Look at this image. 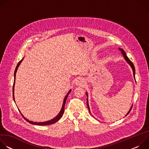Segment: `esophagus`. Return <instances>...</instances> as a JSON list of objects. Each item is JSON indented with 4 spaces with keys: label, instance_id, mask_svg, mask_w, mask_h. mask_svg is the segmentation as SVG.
Wrapping results in <instances>:
<instances>
[{
    "label": "esophagus",
    "instance_id": "1",
    "mask_svg": "<svg viewBox=\"0 0 149 149\" xmlns=\"http://www.w3.org/2000/svg\"><path fill=\"white\" fill-rule=\"evenodd\" d=\"M84 83H85V81H84V79H82L81 78H78L75 81V84L77 86H82L83 84H84Z\"/></svg>",
    "mask_w": 149,
    "mask_h": 149
}]
</instances>
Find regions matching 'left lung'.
Listing matches in <instances>:
<instances>
[{
    "mask_svg": "<svg viewBox=\"0 0 149 149\" xmlns=\"http://www.w3.org/2000/svg\"><path fill=\"white\" fill-rule=\"evenodd\" d=\"M119 49H120V51L122 52V54H123V56H124V58H125V61L128 62L129 64L130 65V66L132 67V69H133V75H134V78H135V68H134V64L133 63V62L129 59V58L127 57V55H126V54H125V52H124V51L123 50V49H120V48H119ZM87 94V93H86ZM87 106H88V110H89V111H90V108H89V105H88V99H87ZM132 107L130 109V111H129V113L127 114V115H128L129 114V113L130 112V111H131V110H132ZM126 115V116H127Z\"/></svg>",
    "mask_w": 149,
    "mask_h": 149,
    "instance_id": "1",
    "label": "left lung"
}]
</instances>
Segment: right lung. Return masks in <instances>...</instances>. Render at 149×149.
Instances as JSON below:
<instances>
[{
    "instance_id": "add662e5",
    "label": "right lung",
    "mask_w": 149,
    "mask_h": 149,
    "mask_svg": "<svg viewBox=\"0 0 149 149\" xmlns=\"http://www.w3.org/2000/svg\"><path fill=\"white\" fill-rule=\"evenodd\" d=\"M22 60H20V61L18 62L17 65V66H16V69H15V72H14V82H13V100H15V98H14L13 91H14V85H15V76H16V71H17V68H18V67L19 66L20 63H21V62H22ZM70 92H71V90L68 92V93L67 94V95L65 96V98H64V100H63V105H62V109H61V111L59 112V114H58L56 117H55L54 119H52V120H50V121H47V122H43V123H35V122H32V121H31L28 120V119L25 118L23 116V115H22V114H21V113H20H20L21 115L22 116V117H24V118L25 119V120H26L28 122H29V123H31V124H34V125H50V124H54V123H56V121H58V120H59L62 117V115H63V113H64V110H65V109H65V104L66 100H67V99L68 95V94L70 93Z\"/></svg>"
}]
</instances>
